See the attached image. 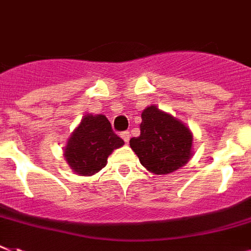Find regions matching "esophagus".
Returning a JSON list of instances; mask_svg holds the SVG:
<instances>
[{"instance_id":"obj_1","label":"esophagus","mask_w":251,"mask_h":251,"mask_svg":"<svg viewBox=\"0 0 251 251\" xmlns=\"http://www.w3.org/2000/svg\"><path fill=\"white\" fill-rule=\"evenodd\" d=\"M121 137H122V139H124L126 143H127V142H129V139H130V137H131V134H130V131H122Z\"/></svg>"}]
</instances>
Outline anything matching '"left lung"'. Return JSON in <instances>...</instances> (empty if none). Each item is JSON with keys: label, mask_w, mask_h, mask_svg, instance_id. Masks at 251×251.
I'll list each match as a JSON object with an SVG mask.
<instances>
[{"label": "left lung", "mask_w": 251, "mask_h": 251, "mask_svg": "<svg viewBox=\"0 0 251 251\" xmlns=\"http://www.w3.org/2000/svg\"><path fill=\"white\" fill-rule=\"evenodd\" d=\"M191 145L190 130L155 105L143 110L141 135L130 139L141 164L155 175H167L183 167L191 156Z\"/></svg>", "instance_id": "left-lung-1"}]
</instances>
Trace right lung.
Here are the masks:
<instances>
[{
	"label": "right lung",
	"instance_id": "1",
	"mask_svg": "<svg viewBox=\"0 0 251 251\" xmlns=\"http://www.w3.org/2000/svg\"><path fill=\"white\" fill-rule=\"evenodd\" d=\"M122 145L105 116L87 114L69 139L65 157L75 173L91 176L101 171L112 151Z\"/></svg>",
	"mask_w": 251,
	"mask_h": 251
}]
</instances>
